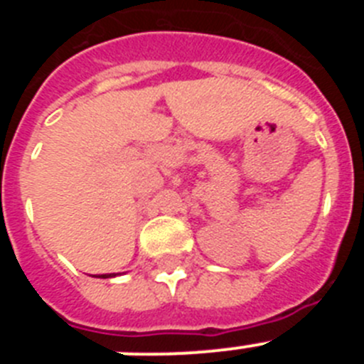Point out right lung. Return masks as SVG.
I'll use <instances>...</instances> for the list:
<instances>
[{"mask_svg":"<svg viewBox=\"0 0 364 364\" xmlns=\"http://www.w3.org/2000/svg\"><path fill=\"white\" fill-rule=\"evenodd\" d=\"M109 277H117V273H104V275H98V279H109Z\"/></svg>","mask_w":364,"mask_h":364,"instance_id":"1","label":"right lung"}]
</instances>
